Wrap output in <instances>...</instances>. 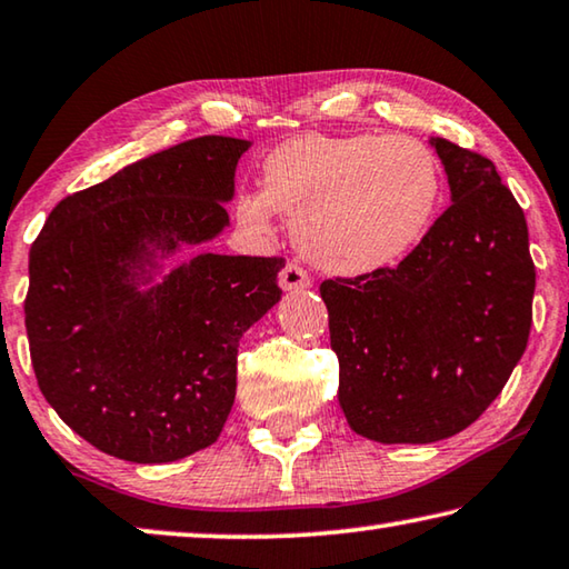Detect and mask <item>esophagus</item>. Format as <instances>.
Returning <instances> with one entry per match:
<instances>
[{
	"label": "esophagus",
	"mask_w": 569,
	"mask_h": 569,
	"mask_svg": "<svg viewBox=\"0 0 569 569\" xmlns=\"http://www.w3.org/2000/svg\"><path fill=\"white\" fill-rule=\"evenodd\" d=\"M281 286L286 288V291H299V288L311 286V276L306 273L299 263H293L291 260V263L281 270Z\"/></svg>",
	"instance_id": "1"
}]
</instances>
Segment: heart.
Returning <instances> with one entry per match:
<instances>
[{
  "label": "heart",
  "instance_id": "obj_1",
  "mask_svg": "<svg viewBox=\"0 0 569 569\" xmlns=\"http://www.w3.org/2000/svg\"><path fill=\"white\" fill-rule=\"evenodd\" d=\"M260 187L236 200V218L258 236L276 212L313 263L345 276L390 268L426 236L443 200V169L428 143L410 137L303 133L276 147Z\"/></svg>",
  "mask_w": 569,
  "mask_h": 569
}]
</instances>
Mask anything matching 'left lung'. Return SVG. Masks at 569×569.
<instances>
[{
    "mask_svg": "<svg viewBox=\"0 0 569 569\" xmlns=\"http://www.w3.org/2000/svg\"><path fill=\"white\" fill-rule=\"evenodd\" d=\"M453 204L400 266L327 278L339 405L377 443H436L499 398L525 355L535 299L525 212L493 161L448 139Z\"/></svg>",
    "mask_w": 569,
    "mask_h": 569,
    "instance_id": "obj_1",
    "label": "left lung"
}]
</instances>
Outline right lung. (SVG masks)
I'll use <instances>...</instances> for the list:
<instances>
[{"instance_id": "obj_1", "label": "right lung", "mask_w": 569, "mask_h": 569, "mask_svg": "<svg viewBox=\"0 0 569 569\" xmlns=\"http://www.w3.org/2000/svg\"><path fill=\"white\" fill-rule=\"evenodd\" d=\"M242 139L200 137L68 194L30 250L24 327L38 385L108 456L169 463L212 446L238 380L240 337L281 299L283 258L202 252L139 291L154 250L228 224Z\"/></svg>"}]
</instances>
